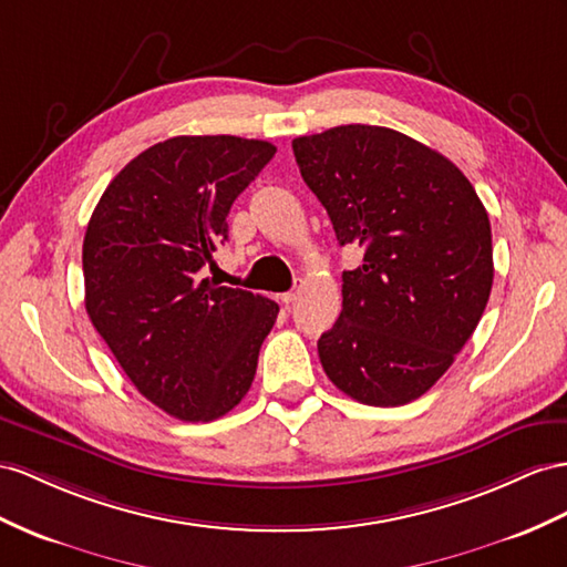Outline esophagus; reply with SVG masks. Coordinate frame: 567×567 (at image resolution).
<instances>
[{
    "mask_svg": "<svg viewBox=\"0 0 567 567\" xmlns=\"http://www.w3.org/2000/svg\"><path fill=\"white\" fill-rule=\"evenodd\" d=\"M299 292H301V287H295V289H289L287 295H282V301L285 303H295L297 299H299Z\"/></svg>",
    "mask_w": 567,
    "mask_h": 567,
    "instance_id": "1",
    "label": "esophagus"
}]
</instances>
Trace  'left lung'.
<instances>
[{
	"label": "left lung",
	"mask_w": 567,
	"mask_h": 567,
	"mask_svg": "<svg viewBox=\"0 0 567 567\" xmlns=\"http://www.w3.org/2000/svg\"><path fill=\"white\" fill-rule=\"evenodd\" d=\"M292 148L340 246L364 251L342 272V313L318 340L323 371L371 408L422 398L486 309L484 203L445 155L385 126H336Z\"/></svg>",
	"instance_id": "8db88e82"
}]
</instances>
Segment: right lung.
Segmentation results:
<instances>
[{
  "label": "right lung",
  "mask_w": 567,
  "mask_h": 567,
  "mask_svg": "<svg viewBox=\"0 0 567 567\" xmlns=\"http://www.w3.org/2000/svg\"><path fill=\"white\" fill-rule=\"evenodd\" d=\"M275 155L268 141L174 136L110 182L83 239L85 311L138 393L213 422L254 383L280 307L206 272L227 213Z\"/></svg>",
  "instance_id": "right-lung-1"
}]
</instances>
